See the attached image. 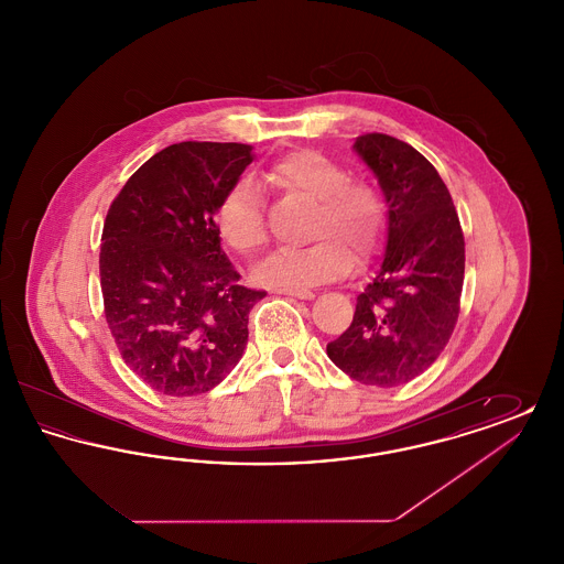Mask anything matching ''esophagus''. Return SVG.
I'll use <instances>...</instances> for the list:
<instances>
[{
  "mask_svg": "<svg viewBox=\"0 0 564 564\" xmlns=\"http://www.w3.org/2000/svg\"><path fill=\"white\" fill-rule=\"evenodd\" d=\"M281 294L292 295V297H297V300H313L315 297L311 290H283Z\"/></svg>",
  "mask_w": 564,
  "mask_h": 564,
  "instance_id": "34e87169",
  "label": "esophagus"
}]
</instances>
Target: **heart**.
Here are the masks:
<instances>
[{"label":"heart","mask_w":564,"mask_h":564,"mask_svg":"<svg viewBox=\"0 0 564 564\" xmlns=\"http://www.w3.org/2000/svg\"><path fill=\"white\" fill-rule=\"evenodd\" d=\"M274 188L315 203L308 239L302 249H279L256 267V281L272 290H306L349 272L355 253L372 258L384 237V203L366 180L315 150L283 156L267 171ZM221 241L239 253H256L269 239L260 189L241 180L224 194L215 212Z\"/></svg>","instance_id":"heart-1"}]
</instances>
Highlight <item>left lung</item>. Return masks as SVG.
I'll list each match as a JSON object with an SVG mask.
<instances>
[{
    "mask_svg": "<svg viewBox=\"0 0 564 564\" xmlns=\"http://www.w3.org/2000/svg\"><path fill=\"white\" fill-rule=\"evenodd\" d=\"M352 150L384 194L387 235L349 329L327 357L357 382L398 387L423 375L453 336L465 241L453 196L421 152L382 133L357 137Z\"/></svg>",
    "mask_w": 564,
    "mask_h": 564,
    "instance_id": "obj_1",
    "label": "left lung"
}]
</instances>
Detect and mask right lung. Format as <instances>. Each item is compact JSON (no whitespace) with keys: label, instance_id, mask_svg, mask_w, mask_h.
I'll use <instances>...</instances> for the list:
<instances>
[{"label":"right lung","instance_id":"obj_1","mask_svg":"<svg viewBox=\"0 0 564 564\" xmlns=\"http://www.w3.org/2000/svg\"><path fill=\"white\" fill-rule=\"evenodd\" d=\"M245 143L182 141L143 162L109 207L101 292L124 364L154 391H212L241 361L249 311L215 212L253 161Z\"/></svg>","mask_w":564,"mask_h":564}]
</instances>
